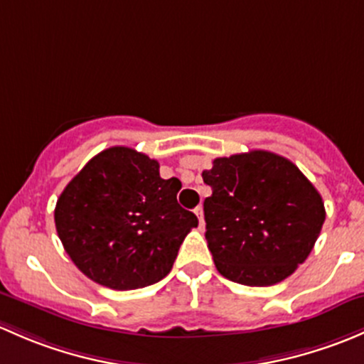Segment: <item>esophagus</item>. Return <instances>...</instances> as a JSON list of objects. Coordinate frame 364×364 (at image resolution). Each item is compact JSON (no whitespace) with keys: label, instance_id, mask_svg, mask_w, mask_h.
Masks as SVG:
<instances>
[{"label":"esophagus","instance_id":"1","mask_svg":"<svg viewBox=\"0 0 364 364\" xmlns=\"http://www.w3.org/2000/svg\"><path fill=\"white\" fill-rule=\"evenodd\" d=\"M194 213H196V215H198V220H200V226L203 228V226H205V220H203V207H201V205H200V207L194 208Z\"/></svg>","mask_w":364,"mask_h":364}]
</instances>
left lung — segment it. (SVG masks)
I'll return each instance as SVG.
<instances>
[{"mask_svg": "<svg viewBox=\"0 0 364 364\" xmlns=\"http://www.w3.org/2000/svg\"><path fill=\"white\" fill-rule=\"evenodd\" d=\"M212 187L203 203L208 249L223 277L273 286L309 257L326 219L312 182L268 151L213 159L201 173Z\"/></svg>", "mask_w": 364, "mask_h": 364, "instance_id": "obj_1", "label": "left lung"}]
</instances>
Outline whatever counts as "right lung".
<instances>
[{
  "label": "right lung",
  "mask_w": 364,
  "mask_h": 364,
  "mask_svg": "<svg viewBox=\"0 0 364 364\" xmlns=\"http://www.w3.org/2000/svg\"><path fill=\"white\" fill-rule=\"evenodd\" d=\"M182 183L129 147L92 157L59 196L55 230L75 266L95 282L131 291L170 273L198 217L177 203Z\"/></svg>",
  "instance_id": "obj_1"
}]
</instances>
